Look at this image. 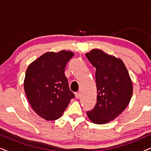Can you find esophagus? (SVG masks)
Listing matches in <instances>:
<instances>
[{
	"mask_svg": "<svg viewBox=\"0 0 151 151\" xmlns=\"http://www.w3.org/2000/svg\"><path fill=\"white\" fill-rule=\"evenodd\" d=\"M75 96H76V98L78 99L80 98V92H76L75 93Z\"/></svg>",
	"mask_w": 151,
	"mask_h": 151,
	"instance_id": "34e87169",
	"label": "esophagus"
}]
</instances>
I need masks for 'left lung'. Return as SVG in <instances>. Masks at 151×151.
<instances>
[{"instance_id":"1","label":"left lung","mask_w":151,"mask_h":151,"mask_svg":"<svg viewBox=\"0 0 151 151\" xmlns=\"http://www.w3.org/2000/svg\"><path fill=\"white\" fill-rule=\"evenodd\" d=\"M86 56L96 68L97 103L88 111L90 120L98 124L113 121L124 111L133 95V84L121 59L92 49Z\"/></svg>"}]
</instances>
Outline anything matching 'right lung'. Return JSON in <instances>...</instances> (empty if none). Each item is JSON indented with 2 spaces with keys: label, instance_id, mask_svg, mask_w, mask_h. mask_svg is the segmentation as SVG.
Here are the masks:
<instances>
[{
  "label": "right lung",
  "instance_id": "right-lung-1",
  "mask_svg": "<svg viewBox=\"0 0 151 151\" xmlns=\"http://www.w3.org/2000/svg\"><path fill=\"white\" fill-rule=\"evenodd\" d=\"M71 51L47 52L32 62L26 71L24 89L33 110L46 120L60 118L75 95L69 89L65 68Z\"/></svg>",
  "mask_w": 151,
  "mask_h": 151
}]
</instances>
